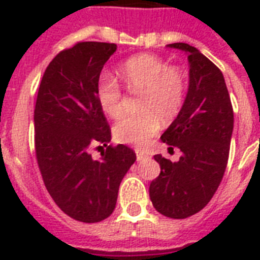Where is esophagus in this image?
<instances>
[{"instance_id": "esophagus-1", "label": "esophagus", "mask_w": 260, "mask_h": 260, "mask_svg": "<svg viewBox=\"0 0 260 260\" xmlns=\"http://www.w3.org/2000/svg\"><path fill=\"white\" fill-rule=\"evenodd\" d=\"M135 152H136V159H138V160H143V159L148 158V155H147L146 152H144V151L136 150V151H135Z\"/></svg>"}]
</instances>
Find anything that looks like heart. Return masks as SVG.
<instances>
[{"label": "heart", "mask_w": 260, "mask_h": 260, "mask_svg": "<svg viewBox=\"0 0 260 260\" xmlns=\"http://www.w3.org/2000/svg\"><path fill=\"white\" fill-rule=\"evenodd\" d=\"M124 82L131 93H143L142 113L124 114L113 126L116 142L146 147L158 134L162 121L169 124L181 113L185 105L187 82L183 73L171 67L156 55H136L120 67ZM97 98L101 109L110 117L122 110L121 86L109 75H102L97 85Z\"/></svg>", "instance_id": "1"}]
</instances>
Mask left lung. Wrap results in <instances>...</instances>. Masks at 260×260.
Masks as SVG:
<instances>
[{"label": "left lung", "instance_id": "1", "mask_svg": "<svg viewBox=\"0 0 260 260\" xmlns=\"http://www.w3.org/2000/svg\"><path fill=\"white\" fill-rule=\"evenodd\" d=\"M189 60V90L181 113L160 136L182 156L171 162L155 155L160 174L151 182L150 198L159 213L186 218L204 209L225 173L234 131V109L224 75L196 47L173 43Z\"/></svg>", "mask_w": 260, "mask_h": 260}]
</instances>
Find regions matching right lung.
Returning <instances> with one entry per match:
<instances>
[{"label":"right lung","instance_id":"obj_1","mask_svg":"<svg viewBox=\"0 0 260 260\" xmlns=\"http://www.w3.org/2000/svg\"><path fill=\"white\" fill-rule=\"evenodd\" d=\"M116 50L113 43H77L51 60L39 86V169L55 204L77 221L98 222L113 213L120 183L136 160L129 147L108 146L110 126L97 98L102 67ZM101 145L107 148L94 161L89 150Z\"/></svg>","mask_w":260,"mask_h":260}]
</instances>
